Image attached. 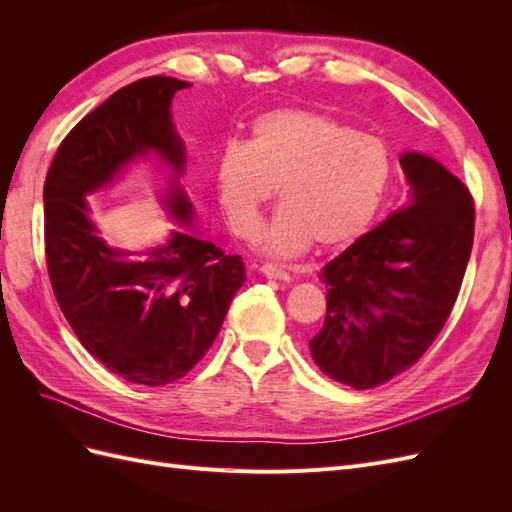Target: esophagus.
Here are the masks:
<instances>
[{
    "mask_svg": "<svg viewBox=\"0 0 512 512\" xmlns=\"http://www.w3.org/2000/svg\"><path fill=\"white\" fill-rule=\"evenodd\" d=\"M258 271H260L262 275H265L267 280H282V282H288V280H290L288 271L282 269V267H277V265H262Z\"/></svg>",
    "mask_w": 512,
    "mask_h": 512,
    "instance_id": "esophagus-1",
    "label": "esophagus"
}]
</instances>
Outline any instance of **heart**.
<instances>
[{
    "instance_id": "b5f03b06",
    "label": "heart",
    "mask_w": 512,
    "mask_h": 512,
    "mask_svg": "<svg viewBox=\"0 0 512 512\" xmlns=\"http://www.w3.org/2000/svg\"><path fill=\"white\" fill-rule=\"evenodd\" d=\"M391 175L393 156L380 136L307 108L260 115L247 145H224L213 173L224 218L243 239L256 232L277 185L282 207L258 237L277 256H297L314 241L335 250L359 239Z\"/></svg>"
}]
</instances>
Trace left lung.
<instances>
[{
    "instance_id": "left-lung-1",
    "label": "left lung",
    "mask_w": 512,
    "mask_h": 512,
    "mask_svg": "<svg viewBox=\"0 0 512 512\" xmlns=\"http://www.w3.org/2000/svg\"><path fill=\"white\" fill-rule=\"evenodd\" d=\"M408 203L320 271L327 316L309 339L329 378L374 389L412 367L457 301L474 243V200L425 153H401Z\"/></svg>"
}]
</instances>
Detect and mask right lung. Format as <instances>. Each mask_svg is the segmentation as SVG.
Wrapping results in <instances>:
<instances>
[{"instance_id": "add662e5", "label": "right lung", "mask_w": 512, "mask_h": 512, "mask_svg": "<svg viewBox=\"0 0 512 512\" xmlns=\"http://www.w3.org/2000/svg\"><path fill=\"white\" fill-rule=\"evenodd\" d=\"M188 85L147 76L121 87L70 130L44 181L46 267L61 312L94 359L145 386L175 382L203 359L245 280L241 256L196 235L177 181L185 149L170 102ZM151 152L174 170L163 206L184 228L145 253L113 251L97 237L84 196Z\"/></svg>"}]
</instances>
